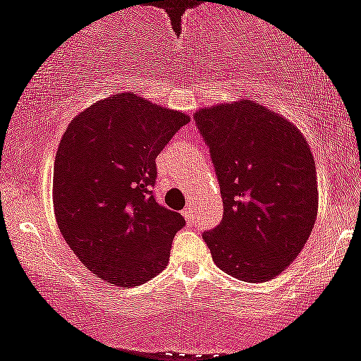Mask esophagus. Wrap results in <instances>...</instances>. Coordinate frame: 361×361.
Masks as SVG:
<instances>
[{
  "label": "esophagus",
  "instance_id": "obj_1",
  "mask_svg": "<svg viewBox=\"0 0 361 361\" xmlns=\"http://www.w3.org/2000/svg\"><path fill=\"white\" fill-rule=\"evenodd\" d=\"M183 217L188 221V223H195V217H197L195 211H193V209L188 205V207L183 209Z\"/></svg>",
  "mask_w": 361,
  "mask_h": 361
}]
</instances>
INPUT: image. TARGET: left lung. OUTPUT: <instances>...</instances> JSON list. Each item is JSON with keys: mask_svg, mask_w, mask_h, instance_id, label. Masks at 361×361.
<instances>
[{"mask_svg": "<svg viewBox=\"0 0 361 361\" xmlns=\"http://www.w3.org/2000/svg\"><path fill=\"white\" fill-rule=\"evenodd\" d=\"M193 118L224 205L219 226L202 235L214 262L247 283L272 279L300 255L315 224L319 192L307 138L248 97Z\"/></svg>", "mask_w": 361, "mask_h": 361, "instance_id": "obj_1", "label": "left lung"}]
</instances>
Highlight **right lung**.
<instances>
[{
	"instance_id": "add662e5",
	"label": "right lung",
	"mask_w": 361,
	"mask_h": 361,
	"mask_svg": "<svg viewBox=\"0 0 361 361\" xmlns=\"http://www.w3.org/2000/svg\"><path fill=\"white\" fill-rule=\"evenodd\" d=\"M188 121L121 92L66 126L54 157V216L68 247L102 281L137 286L168 265L185 219L154 199L156 157Z\"/></svg>"
}]
</instances>
